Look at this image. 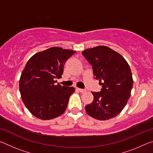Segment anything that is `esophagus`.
<instances>
[{"label": "esophagus", "mask_w": 153, "mask_h": 153, "mask_svg": "<svg viewBox=\"0 0 153 153\" xmlns=\"http://www.w3.org/2000/svg\"><path fill=\"white\" fill-rule=\"evenodd\" d=\"M76 90H77V91L80 92V93H84V92H86V90H85V89H82V88H76Z\"/></svg>", "instance_id": "esophagus-1"}]
</instances>
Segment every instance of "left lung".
I'll return each instance as SVG.
<instances>
[{"label":"left lung","mask_w":153,"mask_h":153,"mask_svg":"<svg viewBox=\"0 0 153 153\" xmlns=\"http://www.w3.org/2000/svg\"><path fill=\"white\" fill-rule=\"evenodd\" d=\"M93 67L94 78L102 88L92 92L94 99L85 106L86 113L100 120L115 117L123 110L131 95L133 78L127 62L107 46L86 49L82 52Z\"/></svg>","instance_id":"left-lung-1"}]
</instances>
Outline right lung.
Listing matches in <instances>:
<instances>
[{
    "mask_svg": "<svg viewBox=\"0 0 153 153\" xmlns=\"http://www.w3.org/2000/svg\"><path fill=\"white\" fill-rule=\"evenodd\" d=\"M76 51L53 47L33 55L21 74L20 92L24 105L33 116L50 120L64 113L74 87L56 84L64 65Z\"/></svg>",
    "mask_w": 153,
    "mask_h": 153,
    "instance_id": "right-lung-1",
    "label": "right lung"
}]
</instances>
